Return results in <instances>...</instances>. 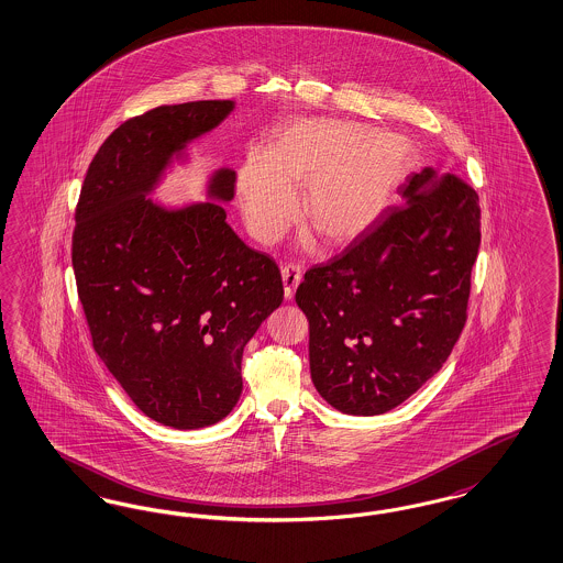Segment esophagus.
I'll list each match as a JSON object with an SVG mask.
<instances>
[{
    "label": "esophagus",
    "mask_w": 563,
    "mask_h": 563,
    "mask_svg": "<svg viewBox=\"0 0 563 563\" xmlns=\"http://www.w3.org/2000/svg\"><path fill=\"white\" fill-rule=\"evenodd\" d=\"M301 283V268L295 264L283 266V285H285V297L291 299L292 292L297 289V285Z\"/></svg>",
    "instance_id": "1"
}]
</instances>
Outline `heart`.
<instances>
[{"label": "heart", "mask_w": 563, "mask_h": 563, "mask_svg": "<svg viewBox=\"0 0 563 563\" xmlns=\"http://www.w3.org/2000/svg\"><path fill=\"white\" fill-rule=\"evenodd\" d=\"M410 144L343 119L291 123L271 157L247 158L239 195L249 230L262 243L278 239L295 218V190H303V220L331 245L361 239L383 216L408 174Z\"/></svg>", "instance_id": "1"}]
</instances>
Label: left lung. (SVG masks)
<instances>
[{"instance_id":"1","label":"left lung","mask_w":563,"mask_h":563,"mask_svg":"<svg viewBox=\"0 0 563 563\" xmlns=\"http://www.w3.org/2000/svg\"><path fill=\"white\" fill-rule=\"evenodd\" d=\"M341 255L306 272L295 301L310 322L318 394L345 415H383L431 379L467 322L482 241L470 184L431 167Z\"/></svg>"}]
</instances>
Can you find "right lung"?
Masks as SVG:
<instances>
[{"instance_id":"1","label":"right lung","mask_w":563,"mask_h":563,"mask_svg":"<svg viewBox=\"0 0 563 563\" xmlns=\"http://www.w3.org/2000/svg\"><path fill=\"white\" fill-rule=\"evenodd\" d=\"M230 100L165 104L121 123L91 158L70 260L91 345L146 417L167 428L222 421L243 391L249 339L283 303L271 255L247 247L218 202L167 211L146 195ZM220 169L209 197L230 201Z\"/></svg>"}]
</instances>
